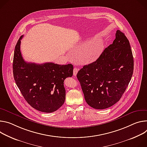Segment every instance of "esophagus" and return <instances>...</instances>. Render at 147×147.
<instances>
[{
	"label": "esophagus",
	"mask_w": 147,
	"mask_h": 147,
	"mask_svg": "<svg viewBox=\"0 0 147 147\" xmlns=\"http://www.w3.org/2000/svg\"><path fill=\"white\" fill-rule=\"evenodd\" d=\"M78 72V69L76 68H74V75L76 76L77 75Z\"/></svg>",
	"instance_id": "esophagus-1"
}]
</instances>
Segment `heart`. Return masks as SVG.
<instances>
[{"instance_id":"heart-1","label":"heart","mask_w":147,"mask_h":147,"mask_svg":"<svg viewBox=\"0 0 147 147\" xmlns=\"http://www.w3.org/2000/svg\"><path fill=\"white\" fill-rule=\"evenodd\" d=\"M100 54V50L99 48H95L92 49L89 53V56L90 59H94L99 56Z\"/></svg>"}]
</instances>
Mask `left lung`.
I'll return each instance as SVG.
<instances>
[{"label": "left lung", "mask_w": 147, "mask_h": 147, "mask_svg": "<svg viewBox=\"0 0 147 147\" xmlns=\"http://www.w3.org/2000/svg\"><path fill=\"white\" fill-rule=\"evenodd\" d=\"M134 58L129 42L117 30L113 44L97 60L84 65L77 74L86 103L105 109L119 101L133 76Z\"/></svg>", "instance_id": "8db88e82"}]
</instances>
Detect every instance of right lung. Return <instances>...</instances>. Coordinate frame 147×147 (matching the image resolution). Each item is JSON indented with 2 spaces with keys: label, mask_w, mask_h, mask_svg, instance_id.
I'll list each match as a JSON object with an SVG mask.
<instances>
[{
  "label": "right lung",
  "mask_w": 147,
  "mask_h": 147,
  "mask_svg": "<svg viewBox=\"0 0 147 147\" xmlns=\"http://www.w3.org/2000/svg\"><path fill=\"white\" fill-rule=\"evenodd\" d=\"M23 37L19 39L14 53L13 72L16 84L31 107L41 112H54L65 102L63 82L73 75V65L26 62L20 51Z\"/></svg>",
  "instance_id": "1"
}]
</instances>
